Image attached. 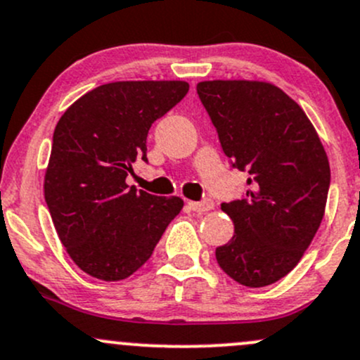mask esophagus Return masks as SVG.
I'll return each instance as SVG.
<instances>
[{
    "mask_svg": "<svg viewBox=\"0 0 360 360\" xmlns=\"http://www.w3.org/2000/svg\"><path fill=\"white\" fill-rule=\"evenodd\" d=\"M188 205H190V209L195 210V212H209V210L214 209V202H212V200H209V198L202 200V202H190Z\"/></svg>",
    "mask_w": 360,
    "mask_h": 360,
    "instance_id": "1",
    "label": "esophagus"
}]
</instances>
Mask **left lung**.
<instances>
[{
  "instance_id": "8db88e82",
  "label": "left lung",
  "mask_w": 360,
  "mask_h": 360,
  "mask_svg": "<svg viewBox=\"0 0 360 360\" xmlns=\"http://www.w3.org/2000/svg\"><path fill=\"white\" fill-rule=\"evenodd\" d=\"M196 93L226 157L250 174L245 198L221 205L234 234L215 259L240 285H272L300 262L319 229L328 155L300 105L271 82L203 81Z\"/></svg>"
}]
</instances>
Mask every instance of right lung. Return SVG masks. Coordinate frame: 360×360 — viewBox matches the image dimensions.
<instances>
[{
	"mask_svg": "<svg viewBox=\"0 0 360 360\" xmlns=\"http://www.w3.org/2000/svg\"><path fill=\"white\" fill-rule=\"evenodd\" d=\"M184 81L98 86L67 108L53 132L44 200L75 266L101 281L129 278L150 259L184 202L126 183L146 158L151 124L186 96Z\"/></svg>",
	"mask_w": 360,
	"mask_h": 360,
	"instance_id": "obj_1",
	"label": "right lung"
}]
</instances>
